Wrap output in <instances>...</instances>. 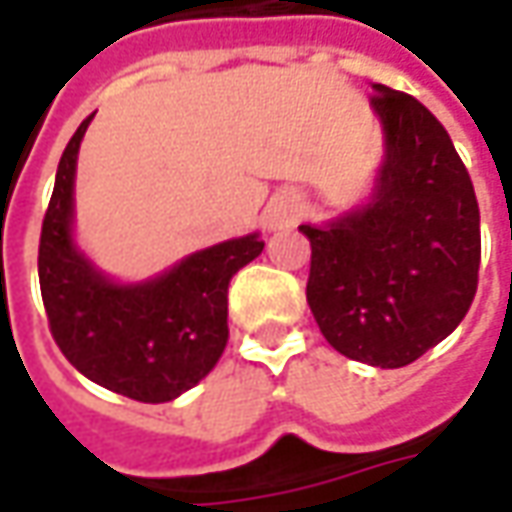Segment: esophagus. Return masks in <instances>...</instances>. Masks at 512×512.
<instances>
[{"label": "esophagus", "mask_w": 512, "mask_h": 512, "mask_svg": "<svg viewBox=\"0 0 512 512\" xmlns=\"http://www.w3.org/2000/svg\"><path fill=\"white\" fill-rule=\"evenodd\" d=\"M305 216V202L299 193H279L273 196V202L267 205L265 210V225L267 230H285V227H293L299 219Z\"/></svg>", "instance_id": "1"}]
</instances>
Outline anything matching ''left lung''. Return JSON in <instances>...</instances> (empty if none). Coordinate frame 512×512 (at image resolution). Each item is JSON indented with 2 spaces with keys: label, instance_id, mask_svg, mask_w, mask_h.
<instances>
[{
  "label": "left lung",
  "instance_id": "8db88e82",
  "mask_svg": "<svg viewBox=\"0 0 512 512\" xmlns=\"http://www.w3.org/2000/svg\"><path fill=\"white\" fill-rule=\"evenodd\" d=\"M384 162L370 202L310 239L307 305L330 347L404 367L447 339L473 305L479 202L442 122L402 90L373 85Z\"/></svg>",
  "mask_w": 512,
  "mask_h": 512
}]
</instances>
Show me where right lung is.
<instances>
[{
  "label": "right lung",
  "mask_w": 512,
  "mask_h": 512,
  "mask_svg": "<svg viewBox=\"0 0 512 512\" xmlns=\"http://www.w3.org/2000/svg\"><path fill=\"white\" fill-rule=\"evenodd\" d=\"M88 116L59 159L39 239V287L59 350L82 376L145 404L170 402L216 367L227 344V285L259 233L190 253L162 276L116 285L73 245V179Z\"/></svg>",
  "instance_id": "obj_1"
}]
</instances>
